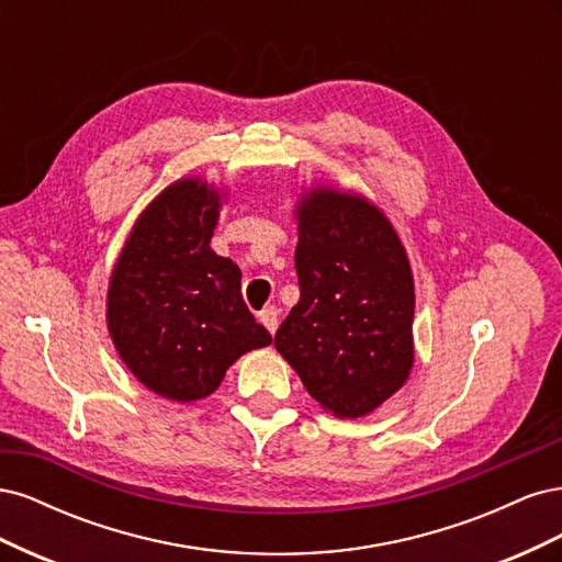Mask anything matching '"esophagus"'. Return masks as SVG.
Listing matches in <instances>:
<instances>
[{
	"instance_id": "esophagus-1",
	"label": "esophagus",
	"mask_w": 562,
	"mask_h": 562,
	"mask_svg": "<svg viewBox=\"0 0 562 562\" xmlns=\"http://www.w3.org/2000/svg\"><path fill=\"white\" fill-rule=\"evenodd\" d=\"M258 318H260V323L262 326L274 335L277 333V328H279V310L277 307H265L260 314H258Z\"/></svg>"
}]
</instances>
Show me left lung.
<instances>
[{
  "label": "left lung",
  "mask_w": 562,
  "mask_h": 562,
  "mask_svg": "<svg viewBox=\"0 0 562 562\" xmlns=\"http://www.w3.org/2000/svg\"><path fill=\"white\" fill-rule=\"evenodd\" d=\"M300 300L274 347L304 389L339 419L366 417L415 363V281L382 209L363 194L314 184L297 196Z\"/></svg>",
  "instance_id": "obj_1"
}]
</instances>
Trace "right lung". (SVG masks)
<instances>
[{"instance_id":"right-lung-1","label":"right lung","mask_w":562,"mask_h":562,"mask_svg":"<svg viewBox=\"0 0 562 562\" xmlns=\"http://www.w3.org/2000/svg\"><path fill=\"white\" fill-rule=\"evenodd\" d=\"M227 190L180 178L135 220L108 283L119 359L157 396H211L229 366L271 335L241 297V269L211 248Z\"/></svg>"}]
</instances>
